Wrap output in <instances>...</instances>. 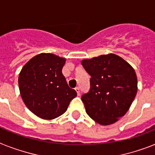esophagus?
Instances as JSON below:
<instances>
[{
  "label": "esophagus",
  "instance_id": "34e87169",
  "mask_svg": "<svg viewBox=\"0 0 155 155\" xmlns=\"http://www.w3.org/2000/svg\"><path fill=\"white\" fill-rule=\"evenodd\" d=\"M75 90V91H76V93H77L78 95H80V88L76 87Z\"/></svg>",
  "mask_w": 155,
  "mask_h": 155
}]
</instances>
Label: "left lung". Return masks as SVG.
I'll use <instances>...</instances> for the list:
<instances>
[{
	"label": "left lung",
	"instance_id": "1",
	"mask_svg": "<svg viewBox=\"0 0 155 155\" xmlns=\"http://www.w3.org/2000/svg\"><path fill=\"white\" fill-rule=\"evenodd\" d=\"M91 78V89L82 96L87 114L101 125L117 122L129 110L137 93V76L132 65L109 53L81 61Z\"/></svg>",
	"mask_w": 155,
	"mask_h": 155
}]
</instances>
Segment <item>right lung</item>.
I'll list each match as a JSON object with an SVG mask.
<instances>
[{
  "label": "right lung",
  "instance_id": "1",
  "mask_svg": "<svg viewBox=\"0 0 155 155\" xmlns=\"http://www.w3.org/2000/svg\"><path fill=\"white\" fill-rule=\"evenodd\" d=\"M65 61V58L53 53H39L27 62L19 72L22 99L41 119H55L62 115L77 94L62 74Z\"/></svg>",
  "mask_w": 155,
  "mask_h": 155
}]
</instances>
